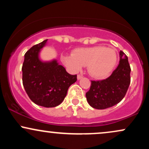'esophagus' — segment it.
Masks as SVG:
<instances>
[{
    "mask_svg": "<svg viewBox=\"0 0 149 149\" xmlns=\"http://www.w3.org/2000/svg\"><path fill=\"white\" fill-rule=\"evenodd\" d=\"M77 78H78V80H80L81 78H83V76H80V75H78V76H77Z\"/></svg>",
    "mask_w": 149,
    "mask_h": 149,
    "instance_id": "1",
    "label": "esophagus"
}]
</instances>
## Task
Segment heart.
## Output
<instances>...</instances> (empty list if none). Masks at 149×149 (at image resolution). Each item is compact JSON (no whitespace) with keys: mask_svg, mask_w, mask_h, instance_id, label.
I'll return each mask as SVG.
<instances>
[{"mask_svg":"<svg viewBox=\"0 0 149 149\" xmlns=\"http://www.w3.org/2000/svg\"><path fill=\"white\" fill-rule=\"evenodd\" d=\"M117 60L115 49L102 45L77 48L71 55L61 56L64 64L73 72H78L83 66H87L90 76L97 79L109 76L115 68Z\"/></svg>","mask_w":149,"mask_h":149,"instance_id":"heart-1","label":"heart"}]
</instances>
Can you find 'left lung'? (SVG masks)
Segmentation results:
<instances>
[{
    "mask_svg": "<svg viewBox=\"0 0 149 149\" xmlns=\"http://www.w3.org/2000/svg\"><path fill=\"white\" fill-rule=\"evenodd\" d=\"M118 66L107 79L91 81L86 93L88 104L94 109H105L118 104L124 98L130 83L131 69L128 58L120 51Z\"/></svg>",
    "mask_w": 149,
    "mask_h": 149,
    "instance_id": "left-lung-1",
    "label": "left lung"
}]
</instances>
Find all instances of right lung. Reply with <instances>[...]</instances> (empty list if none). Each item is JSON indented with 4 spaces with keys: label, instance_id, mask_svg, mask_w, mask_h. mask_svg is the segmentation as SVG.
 Instances as JSON below:
<instances>
[{
    "label": "right lung",
    "instance_id": "right-lung-1",
    "mask_svg": "<svg viewBox=\"0 0 149 149\" xmlns=\"http://www.w3.org/2000/svg\"><path fill=\"white\" fill-rule=\"evenodd\" d=\"M44 40L26 52L22 65V82L30 100L38 106L51 108L64 100L68 89L77 80L59 64L57 59L42 61L40 52L47 44Z\"/></svg>",
    "mask_w": 149,
    "mask_h": 149
}]
</instances>
